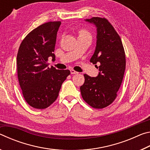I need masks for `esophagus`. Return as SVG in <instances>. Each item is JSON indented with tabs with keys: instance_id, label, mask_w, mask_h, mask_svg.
I'll return each mask as SVG.
<instances>
[{
	"instance_id": "1",
	"label": "esophagus",
	"mask_w": 150,
	"mask_h": 150,
	"mask_svg": "<svg viewBox=\"0 0 150 150\" xmlns=\"http://www.w3.org/2000/svg\"><path fill=\"white\" fill-rule=\"evenodd\" d=\"M70 71H71V74H78V72L75 71L73 69H71Z\"/></svg>"
}]
</instances>
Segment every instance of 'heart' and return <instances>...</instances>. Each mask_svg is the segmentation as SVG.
<instances>
[{"instance_id": "obj_1", "label": "heart", "mask_w": 150, "mask_h": 150, "mask_svg": "<svg viewBox=\"0 0 150 150\" xmlns=\"http://www.w3.org/2000/svg\"><path fill=\"white\" fill-rule=\"evenodd\" d=\"M79 36H91L90 33L87 30L85 29L81 30L79 32Z\"/></svg>"}]
</instances>
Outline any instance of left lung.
<instances>
[{"label": "left lung", "mask_w": 150, "mask_h": 150, "mask_svg": "<svg viewBox=\"0 0 150 150\" xmlns=\"http://www.w3.org/2000/svg\"><path fill=\"white\" fill-rule=\"evenodd\" d=\"M85 20L96 28L95 50L90 62L100 65L96 77L84 75L85 83L80 87L81 96L92 107L103 108L117 96L125 71V53L120 36L107 20L93 17Z\"/></svg>", "instance_id": "left-lung-1"}]
</instances>
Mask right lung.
<instances>
[{"label":"right lung","mask_w":150,"mask_h":150,"mask_svg":"<svg viewBox=\"0 0 150 150\" xmlns=\"http://www.w3.org/2000/svg\"><path fill=\"white\" fill-rule=\"evenodd\" d=\"M61 22L40 25L26 35L20 45L16 58L18 78L24 99L32 107L44 109L57 99L69 70L48 67L54 54Z\"/></svg>","instance_id":"add662e5"}]
</instances>
